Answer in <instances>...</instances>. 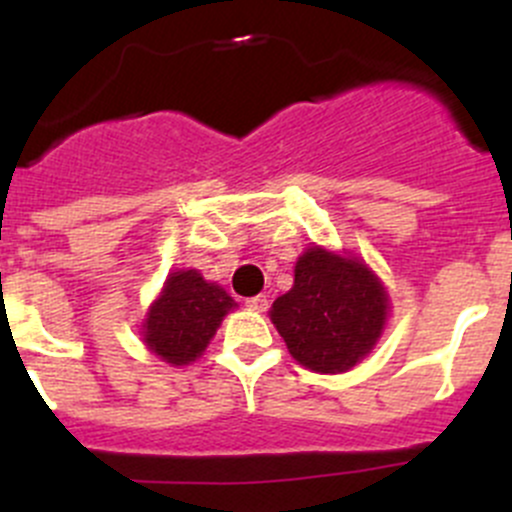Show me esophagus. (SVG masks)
Instances as JSON below:
<instances>
[{"label": "esophagus", "mask_w": 512, "mask_h": 512, "mask_svg": "<svg viewBox=\"0 0 512 512\" xmlns=\"http://www.w3.org/2000/svg\"><path fill=\"white\" fill-rule=\"evenodd\" d=\"M247 309H252V312H267V307H270V299L265 297V294H257V297H250L247 299Z\"/></svg>", "instance_id": "obj_1"}]
</instances>
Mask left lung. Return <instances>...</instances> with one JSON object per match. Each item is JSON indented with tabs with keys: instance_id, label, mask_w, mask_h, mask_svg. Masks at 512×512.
<instances>
[{
	"instance_id": "8db88e82",
	"label": "left lung",
	"mask_w": 512,
	"mask_h": 512,
	"mask_svg": "<svg viewBox=\"0 0 512 512\" xmlns=\"http://www.w3.org/2000/svg\"><path fill=\"white\" fill-rule=\"evenodd\" d=\"M389 289L352 252L309 245L294 262V285L272 302L270 319L289 354L317 374H344L379 344Z\"/></svg>"
}]
</instances>
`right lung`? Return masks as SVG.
Masks as SVG:
<instances>
[{"label":"right lung","instance_id":"obj_1","mask_svg":"<svg viewBox=\"0 0 512 512\" xmlns=\"http://www.w3.org/2000/svg\"><path fill=\"white\" fill-rule=\"evenodd\" d=\"M232 309L237 302L218 282H208L198 270H173L148 307L141 339L148 352L180 369L203 356Z\"/></svg>","mask_w":512,"mask_h":512}]
</instances>
